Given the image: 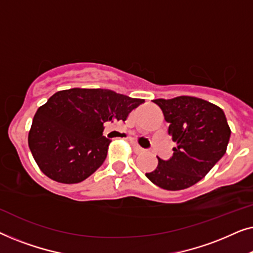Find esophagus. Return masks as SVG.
I'll return each instance as SVG.
<instances>
[{"instance_id": "1", "label": "esophagus", "mask_w": 253, "mask_h": 253, "mask_svg": "<svg viewBox=\"0 0 253 253\" xmlns=\"http://www.w3.org/2000/svg\"><path fill=\"white\" fill-rule=\"evenodd\" d=\"M131 146H132L133 152L136 154H141V153H144V152H145L144 148H141L140 146H138V145L134 144V143H131Z\"/></svg>"}]
</instances>
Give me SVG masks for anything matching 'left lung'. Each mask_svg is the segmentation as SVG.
Listing matches in <instances>:
<instances>
[{"label": "left lung", "instance_id": "8db88e82", "mask_svg": "<svg viewBox=\"0 0 253 253\" xmlns=\"http://www.w3.org/2000/svg\"><path fill=\"white\" fill-rule=\"evenodd\" d=\"M165 120L168 134L176 147L169 160L158 158V166L146 177L165 190L190 188L214 167L227 151L230 127L223 110L195 96L155 99Z\"/></svg>", "mask_w": 253, "mask_h": 253}]
</instances>
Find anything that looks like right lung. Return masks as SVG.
<instances>
[{
  "label": "right lung",
  "mask_w": 253,
  "mask_h": 253,
  "mask_svg": "<svg viewBox=\"0 0 253 253\" xmlns=\"http://www.w3.org/2000/svg\"><path fill=\"white\" fill-rule=\"evenodd\" d=\"M144 99L102 88H70L51 95L34 115L29 146L41 171L75 184L103 164L110 140L103 124L126 121Z\"/></svg>",
  "instance_id": "right-lung-1"
}]
</instances>
